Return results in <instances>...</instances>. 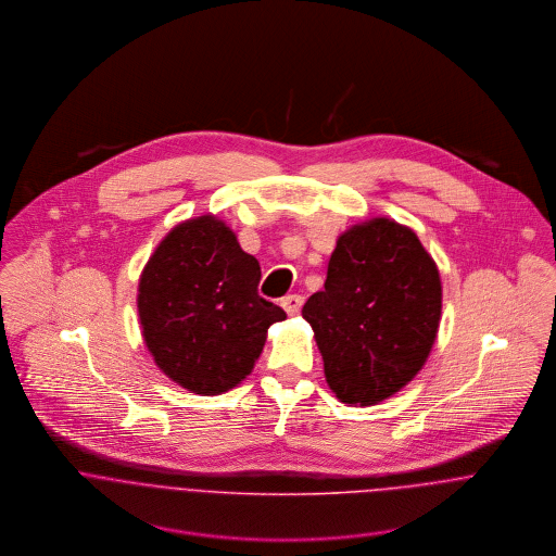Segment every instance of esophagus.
I'll list each match as a JSON object with an SVG mask.
<instances>
[{"label":"esophagus","instance_id":"esophagus-1","mask_svg":"<svg viewBox=\"0 0 556 556\" xmlns=\"http://www.w3.org/2000/svg\"><path fill=\"white\" fill-rule=\"evenodd\" d=\"M302 304H304V298L302 295H298V293H293V295H287V298H282L280 300V306L287 311V315H298L300 311H302Z\"/></svg>","mask_w":556,"mask_h":556}]
</instances>
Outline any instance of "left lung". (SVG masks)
Returning <instances> with one entry per match:
<instances>
[{
	"instance_id": "1",
	"label": "left lung",
	"mask_w": 556,
	"mask_h": 556,
	"mask_svg": "<svg viewBox=\"0 0 556 556\" xmlns=\"http://www.w3.org/2000/svg\"><path fill=\"white\" fill-rule=\"evenodd\" d=\"M441 298L437 263L408 227L372 218L344 231L302 311L338 400L370 406L400 392L430 355Z\"/></svg>"
}]
</instances>
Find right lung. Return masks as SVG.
<instances>
[{"label": "right lung", "mask_w": 556, "mask_h": 556, "mask_svg": "<svg viewBox=\"0 0 556 556\" xmlns=\"http://www.w3.org/2000/svg\"><path fill=\"white\" fill-rule=\"evenodd\" d=\"M258 261L216 216L170 229L139 280V320L160 370L188 392L216 396L254 368L280 306L256 291Z\"/></svg>", "instance_id": "1"}]
</instances>
